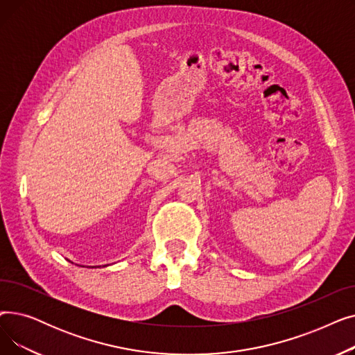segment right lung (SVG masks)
Instances as JSON below:
<instances>
[{
    "label": "right lung",
    "mask_w": 355,
    "mask_h": 355,
    "mask_svg": "<svg viewBox=\"0 0 355 355\" xmlns=\"http://www.w3.org/2000/svg\"><path fill=\"white\" fill-rule=\"evenodd\" d=\"M71 263H73V262H71ZM93 268H95V266H93Z\"/></svg>",
    "instance_id": "add662e5"
}]
</instances>
